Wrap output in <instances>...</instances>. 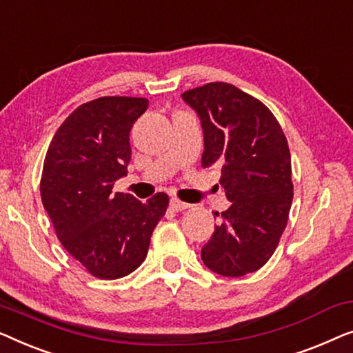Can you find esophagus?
I'll return each mask as SVG.
<instances>
[{"mask_svg":"<svg viewBox=\"0 0 353 353\" xmlns=\"http://www.w3.org/2000/svg\"><path fill=\"white\" fill-rule=\"evenodd\" d=\"M170 206H171L172 211H185V210H188V208H190L188 203H183L181 200H177V198H171Z\"/></svg>","mask_w":353,"mask_h":353,"instance_id":"34e87169","label":"esophagus"}]
</instances>
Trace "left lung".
Listing matches in <instances>:
<instances>
[{"label":"left lung","instance_id":"left-lung-1","mask_svg":"<svg viewBox=\"0 0 353 353\" xmlns=\"http://www.w3.org/2000/svg\"><path fill=\"white\" fill-rule=\"evenodd\" d=\"M201 120V166L221 165V185L232 206L201 248L208 269L224 276L259 270L288 224L291 155L280 123L261 101L228 83H208L182 94Z\"/></svg>","mask_w":353,"mask_h":353}]
</instances>
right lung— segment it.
<instances>
[{
	"label": "right lung",
	"mask_w": 353,
	"mask_h": 353,
	"mask_svg": "<svg viewBox=\"0 0 353 353\" xmlns=\"http://www.w3.org/2000/svg\"><path fill=\"white\" fill-rule=\"evenodd\" d=\"M143 97H99L73 110L49 143L41 200L62 246L89 274L117 280L145 259L166 193L139 201L112 188L128 174L129 132L147 110Z\"/></svg>",
	"instance_id": "1"
}]
</instances>
